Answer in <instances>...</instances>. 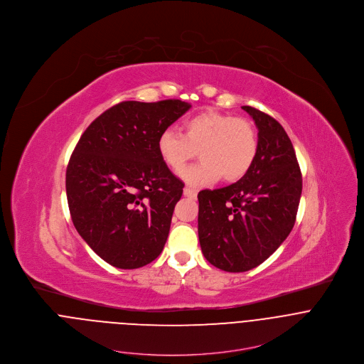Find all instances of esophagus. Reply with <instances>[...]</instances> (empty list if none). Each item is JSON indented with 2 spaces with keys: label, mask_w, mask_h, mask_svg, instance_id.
I'll list each match as a JSON object with an SVG mask.
<instances>
[{
  "label": "esophagus",
  "mask_w": 364,
  "mask_h": 364,
  "mask_svg": "<svg viewBox=\"0 0 364 364\" xmlns=\"http://www.w3.org/2000/svg\"><path fill=\"white\" fill-rule=\"evenodd\" d=\"M183 195H185V196H186V198H191V199H195V198H196V195H198V193H196V191H195V189H192V188H188V186H186V188H185V189H183Z\"/></svg>",
  "instance_id": "1"
}]
</instances>
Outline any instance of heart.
Instances as JSON below:
<instances>
[{
  "instance_id": "obj_1",
  "label": "heart",
  "mask_w": 364,
  "mask_h": 364,
  "mask_svg": "<svg viewBox=\"0 0 364 364\" xmlns=\"http://www.w3.org/2000/svg\"><path fill=\"white\" fill-rule=\"evenodd\" d=\"M182 130L183 134L164 130L158 136L156 150L175 173L182 172L199 151L202 161L182 173L193 186L211 183L220 176L224 182H237L250 172L258 154V133L242 117L203 110L185 119Z\"/></svg>"
}]
</instances>
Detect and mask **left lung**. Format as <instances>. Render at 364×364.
Masks as SVG:
<instances>
[{
    "mask_svg": "<svg viewBox=\"0 0 364 364\" xmlns=\"http://www.w3.org/2000/svg\"><path fill=\"white\" fill-rule=\"evenodd\" d=\"M258 127V154L238 182L202 191L198 231L202 252L225 272H247L267 259L294 227L303 189L293 144L272 116L242 106Z\"/></svg>",
    "mask_w": 364,
    "mask_h": 364,
    "instance_id": "8db88e82",
    "label": "left lung"
}]
</instances>
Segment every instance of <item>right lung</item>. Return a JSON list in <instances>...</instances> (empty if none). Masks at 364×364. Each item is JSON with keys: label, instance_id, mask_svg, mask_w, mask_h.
Listing matches in <instances>:
<instances>
[{"label": "right lung", "instance_id": "obj_1", "mask_svg": "<svg viewBox=\"0 0 364 364\" xmlns=\"http://www.w3.org/2000/svg\"><path fill=\"white\" fill-rule=\"evenodd\" d=\"M188 102L126 101L98 116L80 137L65 172L71 220L109 264L137 269L158 258L183 182L162 162L158 136Z\"/></svg>", "mask_w": 364, "mask_h": 364}]
</instances>
